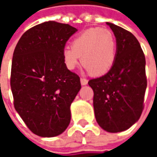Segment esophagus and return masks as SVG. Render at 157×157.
Returning a JSON list of instances; mask_svg holds the SVG:
<instances>
[{
  "label": "esophagus",
  "mask_w": 157,
  "mask_h": 157,
  "mask_svg": "<svg viewBox=\"0 0 157 157\" xmlns=\"http://www.w3.org/2000/svg\"><path fill=\"white\" fill-rule=\"evenodd\" d=\"M80 83H81L82 86H86V85H87L88 80L87 79H86V78H80Z\"/></svg>",
  "instance_id": "34e87169"
}]
</instances>
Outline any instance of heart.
Instances as JSON below:
<instances>
[{
	"label": "heart",
	"instance_id": "heart-1",
	"mask_svg": "<svg viewBox=\"0 0 157 157\" xmlns=\"http://www.w3.org/2000/svg\"><path fill=\"white\" fill-rule=\"evenodd\" d=\"M88 71L100 76L109 71L116 57V41L110 30L93 28L77 36L71 48L63 47L62 59L65 67L72 71L80 61Z\"/></svg>",
	"mask_w": 157,
	"mask_h": 157
}]
</instances>
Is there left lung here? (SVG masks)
Instances as JSON below:
<instances>
[{
	"instance_id": "left-lung-1",
	"label": "left lung",
	"mask_w": 157,
	"mask_h": 157,
	"mask_svg": "<svg viewBox=\"0 0 157 157\" xmlns=\"http://www.w3.org/2000/svg\"><path fill=\"white\" fill-rule=\"evenodd\" d=\"M116 39V57L110 71L89 80L94 90L95 118L109 133L128 129L140 119L147 88L145 56L133 34L111 22Z\"/></svg>"
}]
</instances>
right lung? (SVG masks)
Wrapping results in <instances>:
<instances>
[{"instance_id":"1","label":"right lung","mask_w":157,"mask_h":157,"mask_svg":"<svg viewBox=\"0 0 157 157\" xmlns=\"http://www.w3.org/2000/svg\"><path fill=\"white\" fill-rule=\"evenodd\" d=\"M76 31L69 24L45 21L23 34L14 51V105L30 131L41 137L61 135L71 121V104L81 84L65 67L62 50Z\"/></svg>"}]
</instances>
